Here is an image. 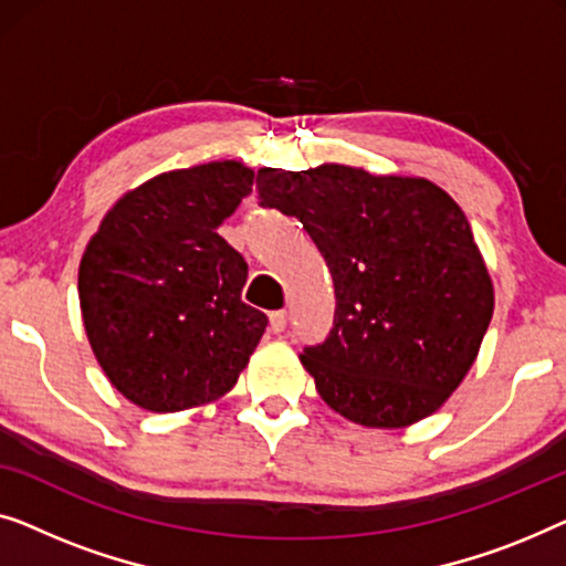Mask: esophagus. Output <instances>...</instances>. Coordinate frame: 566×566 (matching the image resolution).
Returning a JSON list of instances; mask_svg holds the SVG:
<instances>
[{"label":"esophagus","mask_w":566,"mask_h":566,"mask_svg":"<svg viewBox=\"0 0 566 566\" xmlns=\"http://www.w3.org/2000/svg\"><path fill=\"white\" fill-rule=\"evenodd\" d=\"M269 328H272V333H282L286 328V310H274L269 315Z\"/></svg>","instance_id":"34e87169"}]
</instances>
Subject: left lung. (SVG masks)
Returning a JSON list of instances; mask_svg holds the SVG:
<instances>
[{
    "instance_id": "1",
    "label": "left lung",
    "mask_w": 566,
    "mask_h": 566,
    "mask_svg": "<svg viewBox=\"0 0 566 566\" xmlns=\"http://www.w3.org/2000/svg\"><path fill=\"white\" fill-rule=\"evenodd\" d=\"M259 205L292 214L323 253L336 315L300 361L325 402L402 428L464 379L492 317V282L461 207L428 179L352 166L261 169Z\"/></svg>"
}]
</instances>
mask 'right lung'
<instances>
[{
  "label": "right lung",
  "mask_w": 566,
  "mask_h": 566,
  "mask_svg": "<svg viewBox=\"0 0 566 566\" xmlns=\"http://www.w3.org/2000/svg\"><path fill=\"white\" fill-rule=\"evenodd\" d=\"M253 171L212 161L154 177L105 214L78 266L92 352L138 408L177 412L238 381L269 317L245 305L249 264L218 233Z\"/></svg>",
  "instance_id": "right-lung-1"
}]
</instances>
